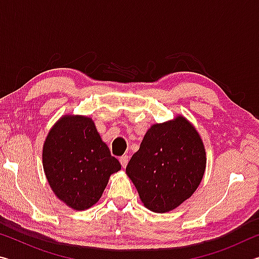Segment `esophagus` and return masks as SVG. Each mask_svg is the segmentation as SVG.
<instances>
[{
    "label": "esophagus",
    "mask_w": 259,
    "mask_h": 259,
    "mask_svg": "<svg viewBox=\"0 0 259 259\" xmlns=\"http://www.w3.org/2000/svg\"><path fill=\"white\" fill-rule=\"evenodd\" d=\"M128 162H129V156L128 155H123V156L120 157V163H121L122 166H123V168H125L126 164H128Z\"/></svg>",
    "instance_id": "1"
}]
</instances>
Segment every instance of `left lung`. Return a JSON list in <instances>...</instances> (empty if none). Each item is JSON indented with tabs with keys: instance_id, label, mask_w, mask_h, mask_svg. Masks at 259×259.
Instances as JSON below:
<instances>
[{
	"instance_id": "obj_1",
	"label": "left lung",
	"mask_w": 259,
	"mask_h": 259,
	"mask_svg": "<svg viewBox=\"0 0 259 259\" xmlns=\"http://www.w3.org/2000/svg\"><path fill=\"white\" fill-rule=\"evenodd\" d=\"M204 169L202 140L190 122L178 116L151 126L125 172L146 208L166 212L195 192Z\"/></svg>"
}]
</instances>
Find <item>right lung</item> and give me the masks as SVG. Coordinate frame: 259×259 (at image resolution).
<instances>
[{
	"label": "right lung",
	"instance_id": "1",
	"mask_svg": "<svg viewBox=\"0 0 259 259\" xmlns=\"http://www.w3.org/2000/svg\"><path fill=\"white\" fill-rule=\"evenodd\" d=\"M42 157L52 191L76 210L97 202L109 176L121 169L87 116H64L57 122L46 139Z\"/></svg>",
	"mask_w": 259,
	"mask_h": 259
}]
</instances>
